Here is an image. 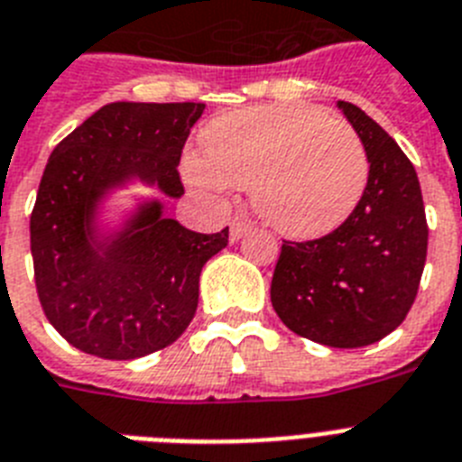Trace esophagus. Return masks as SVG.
<instances>
[{"mask_svg":"<svg viewBox=\"0 0 462 462\" xmlns=\"http://www.w3.org/2000/svg\"><path fill=\"white\" fill-rule=\"evenodd\" d=\"M251 227H254V225H251V220L237 216V218L230 223V239H232V242H239V239H242L244 235L251 230Z\"/></svg>","mask_w":462,"mask_h":462,"instance_id":"esophagus-1","label":"esophagus"}]
</instances>
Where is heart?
Wrapping results in <instances>:
<instances>
[{
	"label": "heart",
	"mask_w": 462,
	"mask_h": 462,
	"mask_svg": "<svg viewBox=\"0 0 462 462\" xmlns=\"http://www.w3.org/2000/svg\"><path fill=\"white\" fill-rule=\"evenodd\" d=\"M204 158L185 176L207 195L251 188L263 220L293 239L328 235L347 220L369 183V154L343 119L312 106L230 112L201 135Z\"/></svg>",
	"instance_id": "b5f03b06"
}]
</instances>
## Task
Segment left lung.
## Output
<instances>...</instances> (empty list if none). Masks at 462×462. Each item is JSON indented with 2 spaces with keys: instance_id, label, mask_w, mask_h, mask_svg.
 <instances>
[{
  "instance_id": "8db88e82",
  "label": "left lung",
  "mask_w": 462,
  "mask_h": 462,
  "mask_svg": "<svg viewBox=\"0 0 462 462\" xmlns=\"http://www.w3.org/2000/svg\"><path fill=\"white\" fill-rule=\"evenodd\" d=\"M338 107L369 154V183L343 225L319 239L282 244L270 300L298 336L328 347L378 343L416 300L428 220L416 169L402 147L352 103Z\"/></svg>"
}]
</instances>
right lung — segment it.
<instances>
[{
    "instance_id": "obj_1",
    "label": "right lung",
    "mask_w": 462,
    "mask_h": 462,
    "mask_svg": "<svg viewBox=\"0 0 462 462\" xmlns=\"http://www.w3.org/2000/svg\"><path fill=\"white\" fill-rule=\"evenodd\" d=\"M204 103H110L58 143L30 216L34 284L46 319L103 359H138L176 343L197 312L199 274L227 227L192 232L152 201L115 239L93 235L96 201L138 176L185 192L178 164Z\"/></svg>"
}]
</instances>
